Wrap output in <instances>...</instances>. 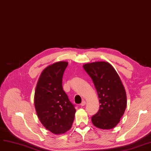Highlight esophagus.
<instances>
[{"instance_id":"34e87169","label":"esophagus","mask_w":151,"mask_h":151,"mask_svg":"<svg viewBox=\"0 0 151 151\" xmlns=\"http://www.w3.org/2000/svg\"><path fill=\"white\" fill-rule=\"evenodd\" d=\"M85 105H86V101L83 100V101L81 102V104H80V105H81V106H84Z\"/></svg>"}]
</instances>
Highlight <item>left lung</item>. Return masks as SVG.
Masks as SVG:
<instances>
[{"instance_id":"obj_1","label":"left lung","mask_w":151,"mask_h":151,"mask_svg":"<svg viewBox=\"0 0 151 151\" xmlns=\"http://www.w3.org/2000/svg\"><path fill=\"white\" fill-rule=\"evenodd\" d=\"M83 68L92 78L96 88L100 108L92 117L93 125L101 129L114 128L119 122L127 106V96L119 76L107 62L86 63Z\"/></svg>"}]
</instances>
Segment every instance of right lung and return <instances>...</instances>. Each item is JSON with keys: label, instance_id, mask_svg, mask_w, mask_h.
Returning <instances> with one entry per match:
<instances>
[{"label": "right lung", "instance_id": "obj_1", "mask_svg": "<svg viewBox=\"0 0 151 151\" xmlns=\"http://www.w3.org/2000/svg\"><path fill=\"white\" fill-rule=\"evenodd\" d=\"M67 65V62L60 61L45 68L35 91L34 104L39 120L55 134L70 129L76 112L62 88V77Z\"/></svg>", "mask_w": 151, "mask_h": 151}]
</instances>
